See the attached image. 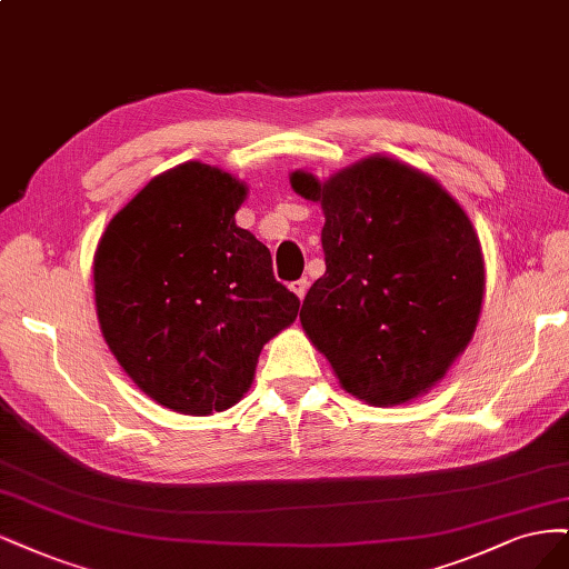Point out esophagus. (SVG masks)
I'll list each match as a JSON object with an SVG mask.
<instances>
[{
  "label": "esophagus",
  "mask_w": 569,
  "mask_h": 569,
  "mask_svg": "<svg viewBox=\"0 0 569 569\" xmlns=\"http://www.w3.org/2000/svg\"><path fill=\"white\" fill-rule=\"evenodd\" d=\"M307 288H309V281H307V279H298V281H292V283H290V290L296 292V296H298L300 300H305V296H307Z\"/></svg>",
  "instance_id": "34e87169"
}]
</instances>
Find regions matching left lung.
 <instances>
[{
  "label": "left lung",
  "mask_w": 569,
  "mask_h": 569,
  "mask_svg": "<svg viewBox=\"0 0 569 569\" xmlns=\"http://www.w3.org/2000/svg\"><path fill=\"white\" fill-rule=\"evenodd\" d=\"M290 187L326 217V273L302 302L305 333L366 405L426 395L480 319L485 260L468 214L432 177L388 156L326 181L296 170Z\"/></svg>",
  "instance_id": "left-lung-1"
}]
</instances>
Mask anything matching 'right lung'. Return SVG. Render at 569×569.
Masks as SVG:
<instances>
[{"instance_id": "obj_1", "label": "right lung", "mask_w": 569, "mask_h": 569, "mask_svg": "<svg viewBox=\"0 0 569 569\" xmlns=\"http://www.w3.org/2000/svg\"><path fill=\"white\" fill-rule=\"evenodd\" d=\"M248 187L206 162L153 177L94 252L101 333L160 407L210 416L241 401L264 342L298 317L271 254L236 227Z\"/></svg>"}]
</instances>
